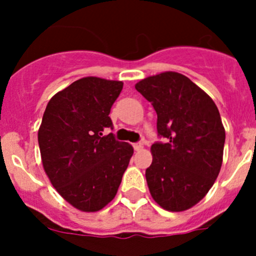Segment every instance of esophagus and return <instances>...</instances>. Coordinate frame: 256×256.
Listing matches in <instances>:
<instances>
[{
  "label": "esophagus",
  "mask_w": 256,
  "mask_h": 256,
  "mask_svg": "<svg viewBox=\"0 0 256 256\" xmlns=\"http://www.w3.org/2000/svg\"><path fill=\"white\" fill-rule=\"evenodd\" d=\"M132 147H134V150H135V151H140V150H142V144L136 142V144H132Z\"/></svg>",
  "instance_id": "obj_1"
}]
</instances>
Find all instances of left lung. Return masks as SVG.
I'll list each match as a JSON object with an SVG mask.
<instances>
[{
  "label": "left lung",
  "instance_id": "left-lung-1",
  "mask_svg": "<svg viewBox=\"0 0 256 256\" xmlns=\"http://www.w3.org/2000/svg\"><path fill=\"white\" fill-rule=\"evenodd\" d=\"M135 88L156 110L157 132L167 138L151 146L150 193L166 210H187L206 197L220 171L226 130L218 108L176 72L147 76Z\"/></svg>",
  "mask_w": 256,
  "mask_h": 256
}]
</instances>
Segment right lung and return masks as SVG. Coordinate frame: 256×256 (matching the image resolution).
I'll use <instances>...</instances> for the list:
<instances>
[{
  "label": "right lung",
  "mask_w": 256,
  "mask_h": 256,
  "mask_svg": "<svg viewBox=\"0 0 256 256\" xmlns=\"http://www.w3.org/2000/svg\"><path fill=\"white\" fill-rule=\"evenodd\" d=\"M122 82L85 76L49 100L38 130L44 172L74 208L98 212L114 200L134 154L116 141L109 114Z\"/></svg>",
  "instance_id": "1"
}]
</instances>
